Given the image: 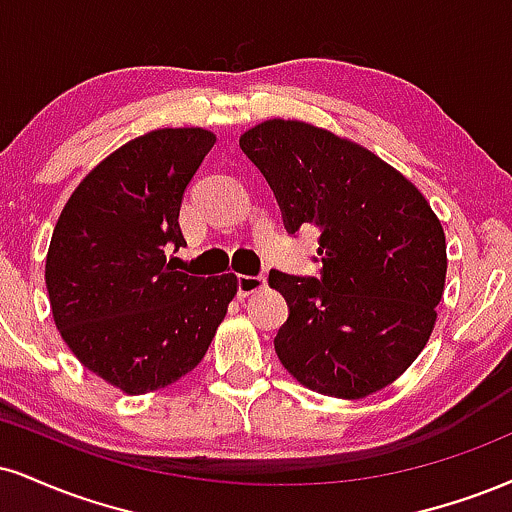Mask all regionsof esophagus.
Here are the masks:
<instances>
[{"label":"esophagus","mask_w":512,"mask_h":512,"mask_svg":"<svg viewBox=\"0 0 512 512\" xmlns=\"http://www.w3.org/2000/svg\"><path fill=\"white\" fill-rule=\"evenodd\" d=\"M267 288V276H248V274H240L238 276V293L243 295H252L257 291H264Z\"/></svg>","instance_id":"esophagus-1"}]
</instances>
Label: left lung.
Returning a JSON list of instances; mask_svg holds the SVG:
<instances>
[{"label":"left lung","mask_w":512,"mask_h":512,"mask_svg":"<svg viewBox=\"0 0 512 512\" xmlns=\"http://www.w3.org/2000/svg\"><path fill=\"white\" fill-rule=\"evenodd\" d=\"M238 143L286 229L322 231V279L269 272L291 310L274 338L281 365L331 398L391 386L427 346L446 286V233L427 197L372 150L312 123L267 119Z\"/></svg>","instance_id":"8db88e82"}]
</instances>
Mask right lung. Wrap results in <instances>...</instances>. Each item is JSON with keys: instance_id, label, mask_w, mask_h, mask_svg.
Returning <instances> with one entry per match:
<instances>
[{"instance_id": "add662e5", "label": "right lung", "mask_w": 512, "mask_h": 512, "mask_svg": "<svg viewBox=\"0 0 512 512\" xmlns=\"http://www.w3.org/2000/svg\"><path fill=\"white\" fill-rule=\"evenodd\" d=\"M217 143L207 128H157L90 171L61 209L45 283L54 324L80 365L128 396L200 365L238 276H190L166 262L186 238L183 190Z\"/></svg>"}]
</instances>
